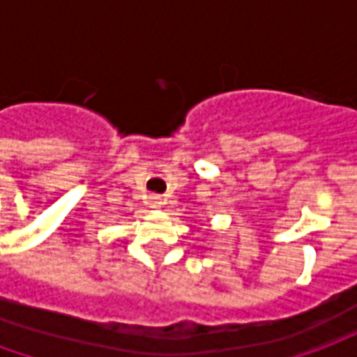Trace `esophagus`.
<instances>
[{
	"label": "esophagus",
	"instance_id": "esophagus-1",
	"mask_svg": "<svg viewBox=\"0 0 357 357\" xmlns=\"http://www.w3.org/2000/svg\"><path fill=\"white\" fill-rule=\"evenodd\" d=\"M149 204H151V208H162L164 199L160 195H151L149 197Z\"/></svg>",
	"mask_w": 357,
	"mask_h": 357
}]
</instances>
